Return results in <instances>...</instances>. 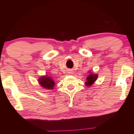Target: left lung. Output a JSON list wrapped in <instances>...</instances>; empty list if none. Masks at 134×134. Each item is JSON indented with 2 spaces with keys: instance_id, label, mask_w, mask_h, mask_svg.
Masks as SVG:
<instances>
[{
  "instance_id": "8db88e82",
  "label": "left lung",
  "mask_w": 134,
  "mask_h": 134,
  "mask_svg": "<svg viewBox=\"0 0 134 134\" xmlns=\"http://www.w3.org/2000/svg\"><path fill=\"white\" fill-rule=\"evenodd\" d=\"M98 78V75L96 74H90L87 78V82H86V85L87 86H90L95 82L96 79Z\"/></svg>"
}]
</instances>
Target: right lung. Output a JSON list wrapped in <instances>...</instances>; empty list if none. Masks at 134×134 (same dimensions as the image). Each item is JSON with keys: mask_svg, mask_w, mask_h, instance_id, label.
Masks as SVG:
<instances>
[{"mask_svg": "<svg viewBox=\"0 0 134 134\" xmlns=\"http://www.w3.org/2000/svg\"><path fill=\"white\" fill-rule=\"evenodd\" d=\"M39 83L41 87L46 89H53L55 85L54 80L49 76H43L39 79Z\"/></svg>", "mask_w": 134, "mask_h": 134, "instance_id": "obj_1", "label": "right lung"}]
</instances>
